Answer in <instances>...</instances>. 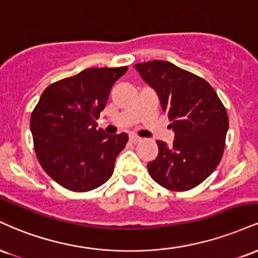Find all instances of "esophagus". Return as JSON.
<instances>
[{
  "label": "esophagus",
  "instance_id": "1",
  "mask_svg": "<svg viewBox=\"0 0 258 258\" xmlns=\"http://www.w3.org/2000/svg\"><path fill=\"white\" fill-rule=\"evenodd\" d=\"M129 140L132 141V142H139L141 140V138H139V136H136V135H134V134H132V135H129Z\"/></svg>",
  "mask_w": 258,
  "mask_h": 258
}]
</instances>
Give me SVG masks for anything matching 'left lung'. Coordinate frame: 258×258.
I'll return each instance as SVG.
<instances>
[{"label":"left lung","mask_w":258,"mask_h":258,"mask_svg":"<svg viewBox=\"0 0 258 258\" xmlns=\"http://www.w3.org/2000/svg\"><path fill=\"white\" fill-rule=\"evenodd\" d=\"M141 78L158 95L175 133L171 146L163 141L148 162L151 177L170 190L202 183L219 165L228 132V116L214 88L198 76L162 60L136 63Z\"/></svg>","instance_id":"8db88e82"}]
</instances>
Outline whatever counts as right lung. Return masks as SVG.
<instances>
[{"label": "right lung", "instance_id": "right-lung-1", "mask_svg": "<svg viewBox=\"0 0 258 258\" xmlns=\"http://www.w3.org/2000/svg\"><path fill=\"white\" fill-rule=\"evenodd\" d=\"M128 68L88 69L44 89L30 119L43 170L74 192L98 188L113 174L128 135L96 129L111 89Z\"/></svg>", "mask_w": 258, "mask_h": 258}]
</instances>
